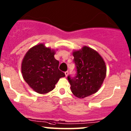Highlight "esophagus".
I'll return each instance as SVG.
<instances>
[{"label":"esophagus","mask_w":131,"mask_h":131,"mask_svg":"<svg viewBox=\"0 0 131 131\" xmlns=\"http://www.w3.org/2000/svg\"><path fill=\"white\" fill-rule=\"evenodd\" d=\"M64 74H65V76L66 77L68 76V71H67V72H64Z\"/></svg>","instance_id":"1"}]
</instances>
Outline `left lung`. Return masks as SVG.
I'll return each instance as SVG.
<instances>
[{
  "instance_id": "8db88e82",
  "label": "left lung",
  "mask_w": 131,
  "mask_h": 131,
  "mask_svg": "<svg viewBox=\"0 0 131 131\" xmlns=\"http://www.w3.org/2000/svg\"><path fill=\"white\" fill-rule=\"evenodd\" d=\"M77 68L74 78L68 77L72 93L78 98H84L98 91L106 75L105 61L96 51L88 46L73 51Z\"/></svg>"
}]
</instances>
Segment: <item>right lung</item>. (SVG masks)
I'll return each mask as SVG.
<instances>
[{
  "label": "right lung",
  "instance_id": "add662e5",
  "mask_svg": "<svg viewBox=\"0 0 131 131\" xmlns=\"http://www.w3.org/2000/svg\"><path fill=\"white\" fill-rule=\"evenodd\" d=\"M56 51L39 43L30 48L21 63L23 77L28 85L39 94L52 91L59 79L65 74L58 69L59 61L54 58Z\"/></svg>",
  "mask_w": 131,
  "mask_h": 131
}]
</instances>
